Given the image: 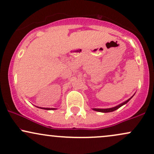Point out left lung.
Instances as JSON below:
<instances>
[{
    "label": "left lung",
    "instance_id": "8db88e82",
    "mask_svg": "<svg viewBox=\"0 0 154 154\" xmlns=\"http://www.w3.org/2000/svg\"><path fill=\"white\" fill-rule=\"evenodd\" d=\"M133 95L131 97V98H130L129 99H128L127 100H125V102H123V103L119 104V105L116 106L114 107H112V108H109V109H93V110H94L95 111H99V112H103V113H108V112H111V111H114L116 110V109H118L119 108H120L121 106H122L123 105H125V104H126L130 100L131 98L133 97Z\"/></svg>",
    "mask_w": 154,
    "mask_h": 154
}]
</instances>
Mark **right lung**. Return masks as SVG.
<instances>
[{
    "mask_svg": "<svg viewBox=\"0 0 154 154\" xmlns=\"http://www.w3.org/2000/svg\"><path fill=\"white\" fill-rule=\"evenodd\" d=\"M38 108H40V109H45V110H54V108H42V107H38L37 106Z\"/></svg>",
    "mask_w": 154,
    "mask_h": 154,
    "instance_id": "1",
    "label": "right lung"
}]
</instances>
